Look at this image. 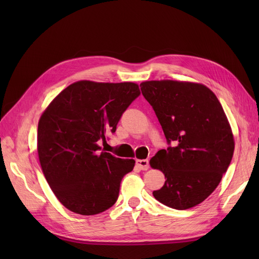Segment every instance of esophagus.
<instances>
[{"label":"esophagus","mask_w":259,"mask_h":259,"mask_svg":"<svg viewBox=\"0 0 259 259\" xmlns=\"http://www.w3.org/2000/svg\"><path fill=\"white\" fill-rule=\"evenodd\" d=\"M136 167L142 170H147L149 168L148 160H142V159L136 160Z\"/></svg>","instance_id":"esophagus-1"}]
</instances>
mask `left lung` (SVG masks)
<instances>
[{
	"mask_svg": "<svg viewBox=\"0 0 259 259\" xmlns=\"http://www.w3.org/2000/svg\"><path fill=\"white\" fill-rule=\"evenodd\" d=\"M140 90L167 143L175 144L150 160V166L165 176L153 197L175 209L200 204L221 183L234 151L232 130L221 103L201 83L146 81Z\"/></svg>",
	"mask_w": 259,
	"mask_h": 259,
	"instance_id": "1",
	"label": "left lung"
}]
</instances>
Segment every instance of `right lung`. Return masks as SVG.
I'll list each match as a JSON object with an SVG mask.
<instances>
[{"label": "right lung", "mask_w": 259, "mask_h": 259, "mask_svg": "<svg viewBox=\"0 0 259 259\" xmlns=\"http://www.w3.org/2000/svg\"><path fill=\"white\" fill-rule=\"evenodd\" d=\"M133 82L77 81L55 97L37 125V154L58 201L80 215H96L117 200L123 176L135 160L100 152L122 113L139 96Z\"/></svg>", "instance_id": "obj_1"}]
</instances>
